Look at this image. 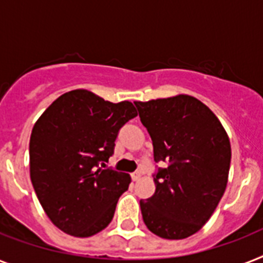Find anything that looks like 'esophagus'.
Instances as JSON below:
<instances>
[{
    "label": "esophagus",
    "mask_w": 263,
    "mask_h": 263,
    "mask_svg": "<svg viewBox=\"0 0 263 263\" xmlns=\"http://www.w3.org/2000/svg\"><path fill=\"white\" fill-rule=\"evenodd\" d=\"M131 177H132V180H134V181H138V180H140V177H142V173H140V172L132 173Z\"/></svg>",
    "instance_id": "obj_1"
}]
</instances>
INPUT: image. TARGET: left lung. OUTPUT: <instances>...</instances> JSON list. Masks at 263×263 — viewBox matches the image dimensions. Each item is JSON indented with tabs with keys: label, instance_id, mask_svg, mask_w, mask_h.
<instances>
[{
	"label": "left lung",
	"instance_id": "8db88e82",
	"mask_svg": "<svg viewBox=\"0 0 263 263\" xmlns=\"http://www.w3.org/2000/svg\"><path fill=\"white\" fill-rule=\"evenodd\" d=\"M153 140L154 161L167 162L154 178L155 193L140 200L143 221L163 239L200 231L227 187L231 144L216 115L196 97L135 101Z\"/></svg>",
	"mask_w": 263,
	"mask_h": 263
}]
</instances>
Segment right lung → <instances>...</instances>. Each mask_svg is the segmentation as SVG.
I'll list each match as a JSON object with an SVG mask.
<instances>
[{"mask_svg":"<svg viewBox=\"0 0 263 263\" xmlns=\"http://www.w3.org/2000/svg\"><path fill=\"white\" fill-rule=\"evenodd\" d=\"M136 115L132 102L115 104L76 89L37 119L29 140V174L44 212L61 231L87 238L112 221L131 177L105 162L119 129Z\"/></svg>","mask_w":263,"mask_h":263,"instance_id":"obj_1","label":"right lung"}]
</instances>
